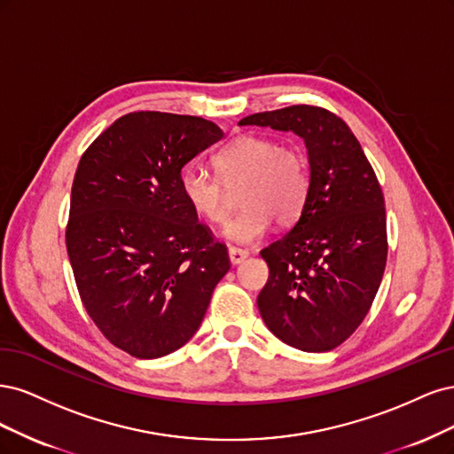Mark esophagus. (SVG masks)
<instances>
[{
	"instance_id": "34e87169",
	"label": "esophagus",
	"mask_w": 454,
	"mask_h": 454,
	"mask_svg": "<svg viewBox=\"0 0 454 454\" xmlns=\"http://www.w3.org/2000/svg\"><path fill=\"white\" fill-rule=\"evenodd\" d=\"M228 254H230V262L233 266L241 264V262L248 256V251H245V248H238V247H230L228 248Z\"/></svg>"
}]
</instances>
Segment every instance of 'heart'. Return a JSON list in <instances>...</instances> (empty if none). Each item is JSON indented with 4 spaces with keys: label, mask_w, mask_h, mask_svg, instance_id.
Listing matches in <instances>:
<instances>
[{
    "label": "heart",
    "mask_w": 454,
    "mask_h": 454,
    "mask_svg": "<svg viewBox=\"0 0 454 454\" xmlns=\"http://www.w3.org/2000/svg\"><path fill=\"white\" fill-rule=\"evenodd\" d=\"M216 177L190 164L179 175L181 194L198 216L223 224L230 215L226 188L239 184L238 203L243 207L224 228V238L253 245L264 238L273 218L288 224L301 213L309 192V168L296 145H279L264 136H241L213 158Z\"/></svg>",
    "instance_id": "heart-1"
}]
</instances>
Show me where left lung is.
<instances>
[{"mask_svg":"<svg viewBox=\"0 0 454 454\" xmlns=\"http://www.w3.org/2000/svg\"><path fill=\"white\" fill-rule=\"evenodd\" d=\"M239 126L294 131L309 158V192L296 224L262 248L270 277L258 294L266 326L286 345L326 353L368 315L387 266L385 198L350 128L323 107L292 106Z\"/></svg>","mask_w":454,"mask_h":454,"instance_id":"left-lung-1","label":"left lung"}]
</instances>
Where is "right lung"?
Listing matches in <instances>:
<instances>
[{"instance_id": "add662e5", "label": "right lung", "mask_w": 454, "mask_h": 454, "mask_svg": "<svg viewBox=\"0 0 454 454\" xmlns=\"http://www.w3.org/2000/svg\"><path fill=\"white\" fill-rule=\"evenodd\" d=\"M200 116L128 113L82 154L71 186L67 256L86 313L136 358H160L198 332L228 251L179 188L184 164L223 139Z\"/></svg>"}]
</instances>
